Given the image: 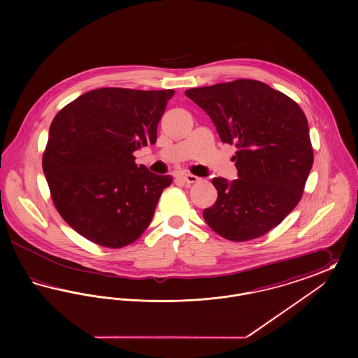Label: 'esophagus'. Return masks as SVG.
I'll return each mask as SVG.
<instances>
[{
  "instance_id": "obj_1",
  "label": "esophagus",
  "mask_w": 358,
  "mask_h": 358,
  "mask_svg": "<svg viewBox=\"0 0 358 358\" xmlns=\"http://www.w3.org/2000/svg\"><path fill=\"white\" fill-rule=\"evenodd\" d=\"M180 178L185 182V184H194V182H197L200 178L197 177V176H194V174H190V173H185V174H181L180 176Z\"/></svg>"
}]
</instances>
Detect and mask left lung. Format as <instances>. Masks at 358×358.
Wrapping results in <instances>:
<instances>
[{
  "mask_svg": "<svg viewBox=\"0 0 358 358\" xmlns=\"http://www.w3.org/2000/svg\"><path fill=\"white\" fill-rule=\"evenodd\" d=\"M224 143L238 148V178L215 177L216 203L203 212L222 238L245 241L263 236L299 203L313 166L308 124L287 95L251 79L190 88Z\"/></svg>",
  "mask_w": 358,
  "mask_h": 358,
  "instance_id": "obj_1",
  "label": "left lung"
}]
</instances>
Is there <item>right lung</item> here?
Segmentation results:
<instances>
[{"label": "right lung", "mask_w": 358, "mask_h": 358, "mask_svg": "<svg viewBox=\"0 0 358 358\" xmlns=\"http://www.w3.org/2000/svg\"><path fill=\"white\" fill-rule=\"evenodd\" d=\"M173 95L174 90L96 88L52 120L43 171L57 212L83 238L120 248L149 227L173 178L138 166L133 153L155 143Z\"/></svg>", "instance_id": "obj_1"}]
</instances>
